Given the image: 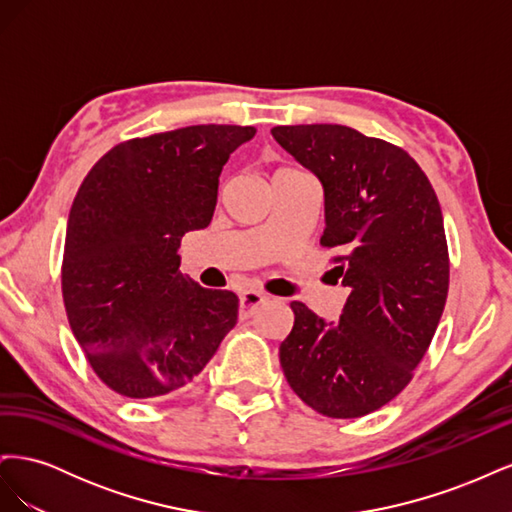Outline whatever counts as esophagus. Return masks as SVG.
<instances>
[{
	"instance_id": "esophagus-1",
	"label": "esophagus",
	"mask_w": 512,
	"mask_h": 512,
	"mask_svg": "<svg viewBox=\"0 0 512 512\" xmlns=\"http://www.w3.org/2000/svg\"><path fill=\"white\" fill-rule=\"evenodd\" d=\"M267 301V297L258 290H247L241 294V301H239V316L241 318H250L256 314V309Z\"/></svg>"
}]
</instances>
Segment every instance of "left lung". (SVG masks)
I'll list each match as a JSON object with an SVG mask.
<instances>
[{
	"label": "left lung",
	"instance_id": "left-lung-1",
	"mask_svg": "<svg viewBox=\"0 0 512 512\" xmlns=\"http://www.w3.org/2000/svg\"><path fill=\"white\" fill-rule=\"evenodd\" d=\"M271 134L320 179V243L342 252L333 271L350 288L337 322L290 303L284 376L324 416H365L406 389L444 312L448 247L438 196L404 149L348 126H277Z\"/></svg>",
	"mask_w": 512,
	"mask_h": 512
}]
</instances>
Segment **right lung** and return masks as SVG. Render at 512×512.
Here are the masks:
<instances>
[{"instance_id":"add662e5","label":"right lung","mask_w":512,"mask_h":512,"mask_svg":"<svg viewBox=\"0 0 512 512\" xmlns=\"http://www.w3.org/2000/svg\"><path fill=\"white\" fill-rule=\"evenodd\" d=\"M252 126H188L119 143L70 209L61 292L98 378L149 399L192 382L237 324L239 297L179 271L181 237L207 228L230 153Z\"/></svg>"}]
</instances>
